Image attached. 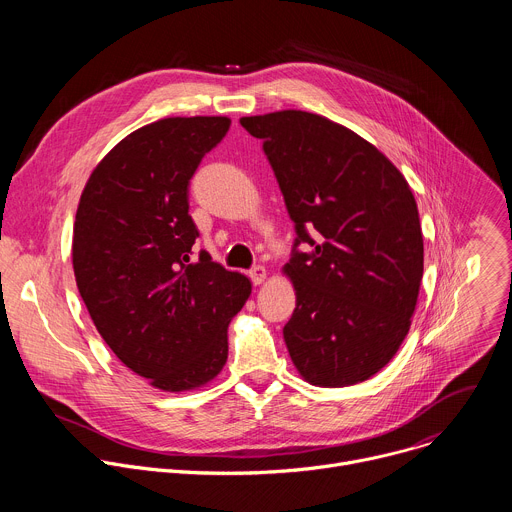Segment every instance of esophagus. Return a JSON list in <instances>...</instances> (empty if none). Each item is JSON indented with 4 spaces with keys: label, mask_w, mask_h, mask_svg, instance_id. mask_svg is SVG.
Returning <instances> with one entry per match:
<instances>
[{
    "label": "esophagus",
    "mask_w": 512,
    "mask_h": 512,
    "mask_svg": "<svg viewBox=\"0 0 512 512\" xmlns=\"http://www.w3.org/2000/svg\"><path fill=\"white\" fill-rule=\"evenodd\" d=\"M249 277H251V281H253L255 285H259V283H263V281H265L267 271H265V267H263V265H255V267H251V269H249Z\"/></svg>",
    "instance_id": "34e87169"
}]
</instances>
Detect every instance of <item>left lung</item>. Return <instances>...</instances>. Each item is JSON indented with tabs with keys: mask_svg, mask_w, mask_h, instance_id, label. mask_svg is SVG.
I'll return each instance as SVG.
<instances>
[{
	"mask_svg": "<svg viewBox=\"0 0 512 512\" xmlns=\"http://www.w3.org/2000/svg\"><path fill=\"white\" fill-rule=\"evenodd\" d=\"M241 125L263 141L296 229L283 267L296 289L283 326L291 360L320 387L371 379L405 340L423 277L407 180L375 145L314 113L277 111Z\"/></svg>",
	"mask_w": 512,
	"mask_h": 512,
	"instance_id": "1",
	"label": "left lung"
}]
</instances>
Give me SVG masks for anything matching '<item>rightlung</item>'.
<instances>
[{
  "instance_id": "right-lung-1",
  "label": "right lung",
  "mask_w": 512,
  "mask_h": 512,
  "mask_svg": "<svg viewBox=\"0 0 512 512\" xmlns=\"http://www.w3.org/2000/svg\"><path fill=\"white\" fill-rule=\"evenodd\" d=\"M227 117H168L145 125L93 170L75 218L72 267L81 298L127 369L162 391L214 379L227 328L251 281L200 249L188 190L223 141Z\"/></svg>"
}]
</instances>
